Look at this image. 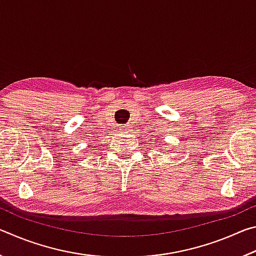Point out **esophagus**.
I'll list each match as a JSON object with an SVG mask.
<instances>
[{"label": "esophagus", "instance_id": "esophagus-1", "mask_svg": "<svg viewBox=\"0 0 256 256\" xmlns=\"http://www.w3.org/2000/svg\"><path fill=\"white\" fill-rule=\"evenodd\" d=\"M120 132H123V133H128V132H130L131 131V126H130L128 124H126V125H122V126H120Z\"/></svg>", "mask_w": 256, "mask_h": 256}]
</instances>
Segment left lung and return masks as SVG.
<instances>
[{"label": "left lung", "instance_id": "obj_1", "mask_svg": "<svg viewBox=\"0 0 256 256\" xmlns=\"http://www.w3.org/2000/svg\"><path fill=\"white\" fill-rule=\"evenodd\" d=\"M159 146H162V142H160V144H159ZM162 152L164 154V151H162Z\"/></svg>", "mask_w": 256, "mask_h": 256}]
</instances>
